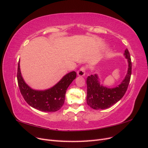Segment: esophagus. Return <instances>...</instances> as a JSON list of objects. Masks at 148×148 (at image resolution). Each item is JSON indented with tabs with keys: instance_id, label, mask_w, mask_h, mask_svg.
Listing matches in <instances>:
<instances>
[{
	"instance_id": "34e87169",
	"label": "esophagus",
	"mask_w": 148,
	"mask_h": 148,
	"mask_svg": "<svg viewBox=\"0 0 148 148\" xmlns=\"http://www.w3.org/2000/svg\"><path fill=\"white\" fill-rule=\"evenodd\" d=\"M85 73H86V68L84 66H82L79 69V70L77 71V74L78 76L80 77H83L85 75Z\"/></svg>"
}]
</instances>
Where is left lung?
Returning a JSON list of instances; mask_svg holds the SVG:
<instances>
[{
  "mask_svg": "<svg viewBox=\"0 0 148 148\" xmlns=\"http://www.w3.org/2000/svg\"><path fill=\"white\" fill-rule=\"evenodd\" d=\"M125 55L128 62V73L123 81L118 87L107 88L100 86L96 75L88 76L87 84V104L93 109H106L120 101L126 92L132 75V60L128 49Z\"/></svg>",
  "mask_w": 148,
  "mask_h": 148,
  "instance_id": "obj_1",
  "label": "left lung"
}]
</instances>
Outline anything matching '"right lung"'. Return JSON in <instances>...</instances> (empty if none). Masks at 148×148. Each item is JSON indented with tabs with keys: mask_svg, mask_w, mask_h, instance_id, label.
<instances>
[{
	"mask_svg": "<svg viewBox=\"0 0 148 148\" xmlns=\"http://www.w3.org/2000/svg\"><path fill=\"white\" fill-rule=\"evenodd\" d=\"M76 77L77 73L71 71L52 88L45 91H36L25 83L21 77L19 62L18 64L17 81L21 95L30 106L43 112H52L60 109L64 104L66 89Z\"/></svg>",
	"mask_w": 148,
	"mask_h": 148,
	"instance_id": "1",
	"label": "right lung"
}]
</instances>
